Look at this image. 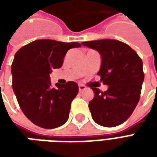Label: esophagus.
<instances>
[{
	"label": "esophagus",
	"mask_w": 157,
	"mask_h": 157,
	"mask_svg": "<svg viewBox=\"0 0 157 157\" xmlns=\"http://www.w3.org/2000/svg\"><path fill=\"white\" fill-rule=\"evenodd\" d=\"M78 87H79V91H80V92H82V91H84V90L86 88V87L84 85H79Z\"/></svg>",
	"instance_id": "1"
}]
</instances>
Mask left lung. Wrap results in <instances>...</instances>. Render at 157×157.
I'll return each instance as SVG.
<instances>
[{"mask_svg":"<svg viewBox=\"0 0 157 157\" xmlns=\"http://www.w3.org/2000/svg\"><path fill=\"white\" fill-rule=\"evenodd\" d=\"M101 55L98 71L101 81L109 86L106 92L91 87L94 98L89 102L92 118L98 124L114 127L125 122L138 104L144 82L143 63L128 44L114 39L82 42Z\"/></svg>","mask_w":157,"mask_h":157,"instance_id":"8db88e82","label":"left lung"}]
</instances>
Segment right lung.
Returning a JSON list of instances; mask_svg holds the SVG:
<instances>
[{
  "label": "right lung",
  "instance_id": "right-lung-1",
  "mask_svg": "<svg viewBox=\"0 0 157 157\" xmlns=\"http://www.w3.org/2000/svg\"><path fill=\"white\" fill-rule=\"evenodd\" d=\"M80 46L76 42L40 39L16 53L12 65V89L22 111L34 124L55 128L68 120L78 86L68 82L63 85L56 83L53 87L49 74L61 67L69 49Z\"/></svg>",
  "mask_w": 157,
  "mask_h": 157
}]
</instances>
